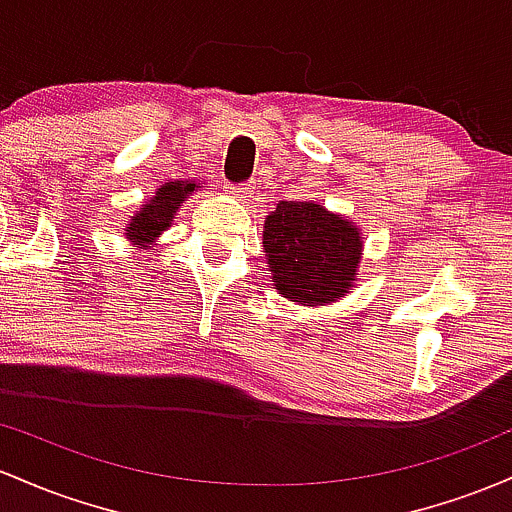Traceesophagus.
<instances>
[{
    "label": "esophagus",
    "mask_w": 512,
    "mask_h": 512,
    "mask_svg": "<svg viewBox=\"0 0 512 512\" xmlns=\"http://www.w3.org/2000/svg\"><path fill=\"white\" fill-rule=\"evenodd\" d=\"M226 192L233 196H247L250 194V184H226Z\"/></svg>",
    "instance_id": "obj_1"
}]
</instances>
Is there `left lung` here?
I'll return each mask as SVG.
<instances>
[{
    "mask_svg": "<svg viewBox=\"0 0 512 512\" xmlns=\"http://www.w3.org/2000/svg\"><path fill=\"white\" fill-rule=\"evenodd\" d=\"M262 245L272 282L286 299L328 303L355 282L362 255L357 228L313 201H279Z\"/></svg>",
    "mask_w": 512,
    "mask_h": 512,
    "instance_id": "left-lung-1",
    "label": "left lung"
}]
</instances>
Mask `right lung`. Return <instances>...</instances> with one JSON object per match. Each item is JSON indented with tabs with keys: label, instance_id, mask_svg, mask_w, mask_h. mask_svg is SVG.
Instances as JSON below:
<instances>
[{
	"label": "right lung",
	"instance_id": "right-lung-1",
	"mask_svg": "<svg viewBox=\"0 0 512 512\" xmlns=\"http://www.w3.org/2000/svg\"><path fill=\"white\" fill-rule=\"evenodd\" d=\"M194 192V184L187 182H167L165 187H160L153 199L145 204V209L133 216V221L128 223V238L133 243H153L157 235L165 228H170V221L174 218V211L179 209L184 199Z\"/></svg>",
	"mask_w": 512,
	"mask_h": 512
}]
</instances>
